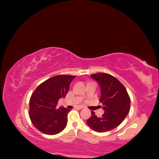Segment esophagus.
<instances>
[{"label":"esophagus","instance_id":"34e87169","mask_svg":"<svg viewBox=\"0 0 159 159\" xmlns=\"http://www.w3.org/2000/svg\"><path fill=\"white\" fill-rule=\"evenodd\" d=\"M83 108H84L83 106H78V107H75V109H83Z\"/></svg>","mask_w":159,"mask_h":159}]
</instances>
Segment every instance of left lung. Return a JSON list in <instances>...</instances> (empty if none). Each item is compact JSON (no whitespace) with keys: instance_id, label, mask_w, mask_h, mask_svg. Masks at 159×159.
Segmentation results:
<instances>
[{"instance_id":"obj_1","label":"left lung","mask_w":159,"mask_h":159,"mask_svg":"<svg viewBox=\"0 0 159 159\" xmlns=\"http://www.w3.org/2000/svg\"><path fill=\"white\" fill-rule=\"evenodd\" d=\"M98 82L101 88L99 102L103 105L105 113L98 117L93 111L87 121L93 131L104 133L118 127L129 111L131 99L125 86L114 76L106 73L90 75Z\"/></svg>"}]
</instances>
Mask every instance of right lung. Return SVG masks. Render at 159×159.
I'll return each mask as SVG.
<instances>
[{
  "instance_id": "right-lung-1",
  "label": "right lung",
  "mask_w": 159,
  "mask_h": 159,
  "mask_svg": "<svg viewBox=\"0 0 159 159\" xmlns=\"http://www.w3.org/2000/svg\"><path fill=\"white\" fill-rule=\"evenodd\" d=\"M75 75H58L48 79L32 93L30 99L29 116L38 131L56 134L65 129L70 109L57 107L58 100L66 97Z\"/></svg>"
}]
</instances>
